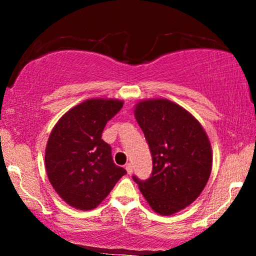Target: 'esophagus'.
I'll return each instance as SVG.
<instances>
[{
  "label": "esophagus",
  "instance_id": "obj_1",
  "mask_svg": "<svg viewBox=\"0 0 256 256\" xmlns=\"http://www.w3.org/2000/svg\"><path fill=\"white\" fill-rule=\"evenodd\" d=\"M126 170H127V174H132V166L130 163H128L127 166H126Z\"/></svg>",
  "mask_w": 256,
  "mask_h": 256
}]
</instances>
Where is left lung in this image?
Returning <instances> with one entry per match:
<instances>
[{
	"label": "left lung",
	"instance_id": "obj_1",
	"mask_svg": "<svg viewBox=\"0 0 256 256\" xmlns=\"http://www.w3.org/2000/svg\"><path fill=\"white\" fill-rule=\"evenodd\" d=\"M134 115L152 156L149 180L132 177L150 208L171 216L192 204L212 171V148L199 121L168 99H146Z\"/></svg>",
	"mask_w": 256,
	"mask_h": 256
}]
</instances>
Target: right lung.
I'll list each match as a JSON object with an SVG mask.
<instances>
[{"label": "right lung", "mask_w": 256, "mask_h": 256, "mask_svg": "<svg viewBox=\"0 0 256 256\" xmlns=\"http://www.w3.org/2000/svg\"><path fill=\"white\" fill-rule=\"evenodd\" d=\"M124 106L118 99H87L59 118L45 148V169L62 200L82 211L96 208L127 174L101 140L104 126Z\"/></svg>", "instance_id": "right-lung-1"}]
</instances>
